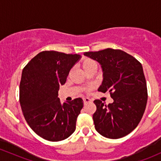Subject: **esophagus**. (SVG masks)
Masks as SVG:
<instances>
[{
  "label": "esophagus",
  "mask_w": 161,
  "mask_h": 161,
  "mask_svg": "<svg viewBox=\"0 0 161 161\" xmlns=\"http://www.w3.org/2000/svg\"><path fill=\"white\" fill-rule=\"evenodd\" d=\"M90 102H92V100H91L90 99H89V98H83V103H84V104L85 105H86L87 104V103H90Z\"/></svg>",
  "instance_id": "34e87169"
}]
</instances>
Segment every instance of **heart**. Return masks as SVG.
Returning a JSON list of instances; mask_svg holds the SVG:
<instances>
[{
	"mask_svg": "<svg viewBox=\"0 0 161 161\" xmlns=\"http://www.w3.org/2000/svg\"><path fill=\"white\" fill-rule=\"evenodd\" d=\"M81 65H82V69H83L84 71L86 72V70H88V69H90V68L96 67V63L94 60H92V59L86 58H84L83 60L82 61V62H81Z\"/></svg>",
	"mask_w": 161,
	"mask_h": 161,
	"instance_id": "1",
	"label": "heart"
}]
</instances>
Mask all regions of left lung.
I'll list each match as a JSON object with an SVG mask.
<instances>
[{"label": "left lung", "instance_id": "1", "mask_svg": "<svg viewBox=\"0 0 161 161\" xmlns=\"http://www.w3.org/2000/svg\"><path fill=\"white\" fill-rule=\"evenodd\" d=\"M97 61L103 72L102 85L98 91L108 92L113 103L104 105L96 99L93 118L95 128L109 139L123 137L137 126L146 109L147 89L141 63L119 49L84 52Z\"/></svg>", "mask_w": 161, "mask_h": 161}]
</instances>
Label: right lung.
Here are the masks:
<instances>
[{"instance_id":"1","label":"right lung","mask_w":161,"mask_h":161,"mask_svg":"<svg viewBox=\"0 0 161 161\" xmlns=\"http://www.w3.org/2000/svg\"><path fill=\"white\" fill-rule=\"evenodd\" d=\"M80 58L77 54L44 51L24 68L20 82L21 110L32 130L45 140L61 141L75 131L83 101L77 98L62 104L58 92Z\"/></svg>"}]
</instances>
